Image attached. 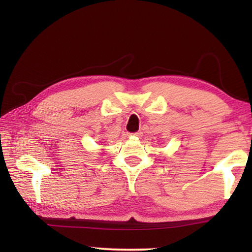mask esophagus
Instances as JSON below:
<instances>
[{
    "mask_svg": "<svg viewBox=\"0 0 252 252\" xmlns=\"http://www.w3.org/2000/svg\"><path fill=\"white\" fill-rule=\"evenodd\" d=\"M132 135H136V136H140L142 134V132L141 131H138V132H135V133H131Z\"/></svg>",
    "mask_w": 252,
    "mask_h": 252,
    "instance_id": "obj_1",
    "label": "esophagus"
}]
</instances>
